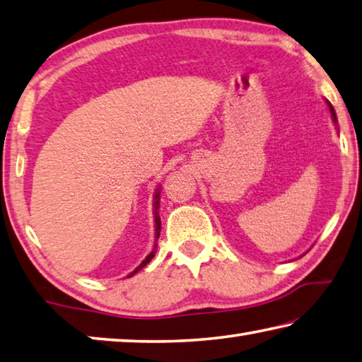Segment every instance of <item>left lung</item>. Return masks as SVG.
Here are the masks:
<instances>
[{
    "instance_id": "obj_1",
    "label": "left lung",
    "mask_w": 362,
    "mask_h": 362,
    "mask_svg": "<svg viewBox=\"0 0 362 362\" xmlns=\"http://www.w3.org/2000/svg\"><path fill=\"white\" fill-rule=\"evenodd\" d=\"M327 105H329V110H331V114H332V119H334V122H335V124H337V116H335V111H334V107H332V105H331V103H329V101H327Z\"/></svg>"
}]
</instances>
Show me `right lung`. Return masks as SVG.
<instances>
[{"instance_id":"add662e5","label":"right lung","mask_w":362,"mask_h":362,"mask_svg":"<svg viewBox=\"0 0 362 362\" xmlns=\"http://www.w3.org/2000/svg\"><path fill=\"white\" fill-rule=\"evenodd\" d=\"M158 202H160V192H158V191H157V192H156V195H154V208H156V210H154V211H156V238H158V235H160V218H158V216H157V210H158ZM156 248H157V245L154 246V250H152V251H151V255H149L148 257H146V259H144V261H143L141 264H139V265H138V267H136L135 270H133V272H132V274H130L129 276H132V275H135L138 270H141V269L144 267V265H146V264H149V262H151V259H152V257H154V255H156V251H157Z\"/></svg>"}]
</instances>
